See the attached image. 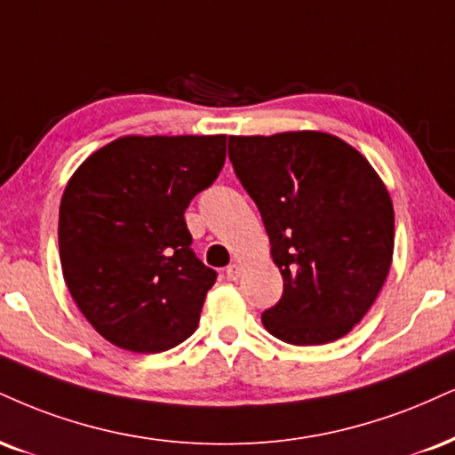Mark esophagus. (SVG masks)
Here are the masks:
<instances>
[{
  "label": "esophagus",
  "mask_w": 455,
  "mask_h": 455,
  "mask_svg": "<svg viewBox=\"0 0 455 455\" xmlns=\"http://www.w3.org/2000/svg\"><path fill=\"white\" fill-rule=\"evenodd\" d=\"M242 273H243V267L239 265V262H233V265H228V269H227V277H228V280L237 282L239 277H242Z\"/></svg>",
  "instance_id": "1"
}]
</instances>
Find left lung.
<instances>
[{
  "mask_svg": "<svg viewBox=\"0 0 455 455\" xmlns=\"http://www.w3.org/2000/svg\"><path fill=\"white\" fill-rule=\"evenodd\" d=\"M228 158L259 205L283 277L262 324L292 346L346 337L390 273L394 207L384 180L324 131L231 135Z\"/></svg>",
  "mask_w": 455,
  "mask_h": 455,
  "instance_id": "1",
  "label": "left lung"
}]
</instances>
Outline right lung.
<instances>
[{
	"label": "right lung",
	"instance_id": "1",
	"mask_svg": "<svg viewBox=\"0 0 455 455\" xmlns=\"http://www.w3.org/2000/svg\"><path fill=\"white\" fill-rule=\"evenodd\" d=\"M224 158L227 135H123L69 178L59 207L63 280L106 341L158 354L196 331L216 271L190 250L184 212Z\"/></svg>",
	"mask_w": 455,
	"mask_h": 455
}]
</instances>
